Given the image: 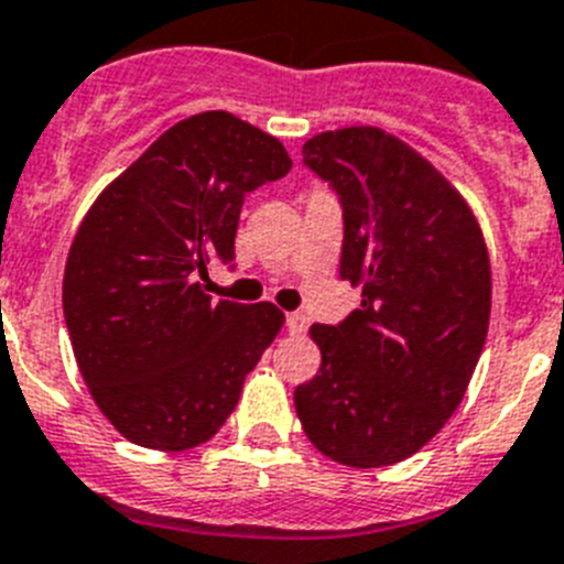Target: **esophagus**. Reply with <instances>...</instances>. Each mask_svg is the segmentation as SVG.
Returning <instances> with one entry per match:
<instances>
[{
    "label": "esophagus",
    "instance_id": "34e87169",
    "mask_svg": "<svg viewBox=\"0 0 564 564\" xmlns=\"http://www.w3.org/2000/svg\"><path fill=\"white\" fill-rule=\"evenodd\" d=\"M286 329L292 332V335H303V332H306V315H301V312H289Z\"/></svg>",
    "mask_w": 564,
    "mask_h": 564
}]
</instances>
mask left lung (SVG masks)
Returning a JSON list of instances; mask_svg holds the SVG:
<instances>
[{"label":"left lung","mask_w":564,"mask_h":564,"mask_svg":"<svg viewBox=\"0 0 564 564\" xmlns=\"http://www.w3.org/2000/svg\"><path fill=\"white\" fill-rule=\"evenodd\" d=\"M303 164L340 198V278L364 301L310 329L321 371L295 389L297 417L335 463L394 465L443 429L477 369L491 317L486 241L463 195L380 127L315 135Z\"/></svg>","instance_id":"1"}]
</instances>
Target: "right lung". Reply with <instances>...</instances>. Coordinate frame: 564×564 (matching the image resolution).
I'll return each instance as SVG.
<instances>
[{
  "label": "right lung",
  "mask_w": 564,
  "mask_h": 564,
  "mask_svg": "<svg viewBox=\"0 0 564 564\" xmlns=\"http://www.w3.org/2000/svg\"><path fill=\"white\" fill-rule=\"evenodd\" d=\"M292 170L275 135L232 112L189 116L96 198L67 254L62 306L93 400L155 452L207 443L283 326L272 303L213 301L247 193Z\"/></svg>",
  "instance_id": "add662e5"
}]
</instances>
